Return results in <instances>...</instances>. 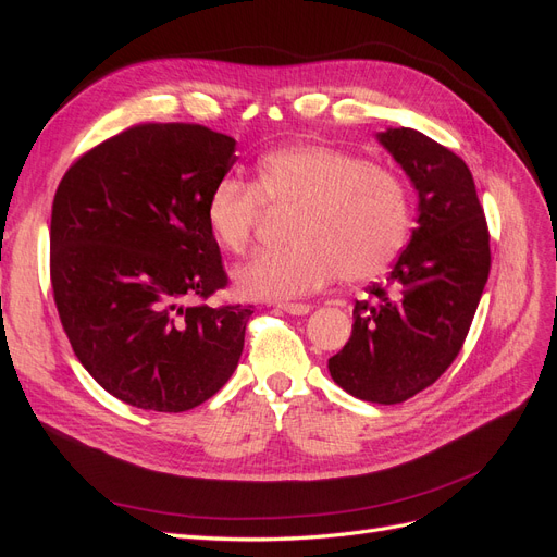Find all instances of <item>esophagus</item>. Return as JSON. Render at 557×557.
I'll use <instances>...</instances> for the list:
<instances>
[{
  "mask_svg": "<svg viewBox=\"0 0 557 557\" xmlns=\"http://www.w3.org/2000/svg\"><path fill=\"white\" fill-rule=\"evenodd\" d=\"M278 309L290 315H307L311 311V307L301 305V301H278Z\"/></svg>",
  "mask_w": 557,
  "mask_h": 557,
  "instance_id": "34e87169",
  "label": "esophagus"
}]
</instances>
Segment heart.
<instances>
[{"mask_svg": "<svg viewBox=\"0 0 557 557\" xmlns=\"http://www.w3.org/2000/svg\"><path fill=\"white\" fill-rule=\"evenodd\" d=\"M262 205L297 209L288 232L293 246L237 267L234 283L246 297L309 295L336 274L372 278L399 256L411 232L409 190L395 172L315 141L269 150L256 164L252 185L234 176L218 181L205 201L211 239L244 252Z\"/></svg>", "mask_w": 557, "mask_h": 557, "instance_id": "obj_1", "label": "heart"}]
</instances>
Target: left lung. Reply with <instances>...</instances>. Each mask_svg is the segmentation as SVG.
<instances>
[{"instance_id":"1","label":"left lung","mask_w":557,"mask_h":557,"mask_svg":"<svg viewBox=\"0 0 557 557\" xmlns=\"http://www.w3.org/2000/svg\"><path fill=\"white\" fill-rule=\"evenodd\" d=\"M376 139L413 183L418 225L385 283L356 301L350 339L327 367L348 395L399 404L458 358L491 272V234L462 158L411 127Z\"/></svg>"}]
</instances>
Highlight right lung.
<instances>
[{"mask_svg": "<svg viewBox=\"0 0 557 557\" xmlns=\"http://www.w3.org/2000/svg\"><path fill=\"white\" fill-rule=\"evenodd\" d=\"M234 148L205 125H132L58 185L50 283L62 327L88 374L137 409H195L239 364L252 309L188 305L227 285L205 201Z\"/></svg>", "mask_w": 557, "mask_h": 557, "instance_id": "1", "label": "right lung"}]
</instances>
